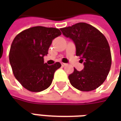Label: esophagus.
<instances>
[{"mask_svg": "<svg viewBox=\"0 0 121 121\" xmlns=\"http://www.w3.org/2000/svg\"><path fill=\"white\" fill-rule=\"evenodd\" d=\"M67 65V64L65 63H61V65L63 66V67H64V66H66Z\"/></svg>", "mask_w": 121, "mask_h": 121, "instance_id": "obj_1", "label": "esophagus"}]
</instances>
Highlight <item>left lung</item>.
I'll return each mask as SVG.
<instances>
[{"label": "left lung", "instance_id": "8db88e82", "mask_svg": "<svg viewBox=\"0 0 121 121\" xmlns=\"http://www.w3.org/2000/svg\"><path fill=\"white\" fill-rule=\"evenodd\" d=\"M63 34L73 41L76 55L81 56L84 68L78 71L74 68L69 76L71 84L82 91L98 88L106 79L112 65L109 43L104 34L86 22H78L60 29Z\"/></svg>", "mask_w": 121, "mask_h": 121}]
</instances>
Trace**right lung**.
I'll return each instance as SVG.
<instances>
[{
	"mask_svg": "<svg viewBox=\"0 0 121 121\" xmlns=\"http://www.w3.org/2000/svg\"><path fill=\"white\" fill-rule=\"evenodd\" d=\"M61 34L56 28L34 26L20 32L10 47L9 63L13 73L25 89L40 92L47 89L52 82L60 62L48 65L43 57L55 37Z\"/></svg>",
	"mask_w": 121,
	"mask_h": 121,
	"instance_id": "1",
	"label": "right lung"
}]
</instances>
